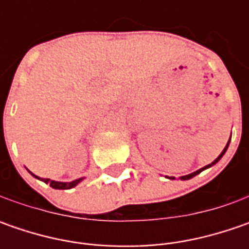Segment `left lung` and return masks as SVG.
<instances>
[{"instance_id":"obj_1","label":"left lung","mask_w":249,"mask_h":249,"mask_svg":"<svg viewBox=\"0 0 249 249\" xmlns=\"http://www.w3.org/2000/svg\"><path fill=\"white\" fill-rule=\"evenodd\" d=\"M230 139H231V136H230ZM229 144H230V140H229V142L226 144L225 149H223V151L220 152V155H219V157H217V158H216L215 160L212 162V163H209V165H206V166L201 167V169H198V170H196V172H193V173H190V175H186V176H181V177H180V178H181V180H190V178H193V177L196 176V175H199V173H201L202 170H205V169H208V167L213 166V165H215V163H217V162H219V160L222 159V157L225 155V152H226V151H227V148H229ZM169 178H173V177H169Z\"/></svg>"}]
</instances>
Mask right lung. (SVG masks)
Wrapping results in <instances>:
<instances>
[{
  "instance_id": "obj_1",
  "label": "right lung",
  "mask_w": 249,
  "mask_h": 249,
  "mask_svg": "<svg viewBox=\"0 0 249 249\" xmlns=\"http://www.w3.org/2000/svg\"><path fill=\"white\" fill-rule=\"evenodd\" d=\"M30 172V170H29ZM30 175L32 176H34L36 178H40L38 176H36V175H33L32 172H30ZM41 180V178H40ZM83 180L82 178H76V180H73V181H68V183H63V181H55V180H50V178H43L44 183H47V184H50V186L53 187V188H55V190H69V188H73V187H76L80 181Z\"/></svg>"
}]
</instances>
